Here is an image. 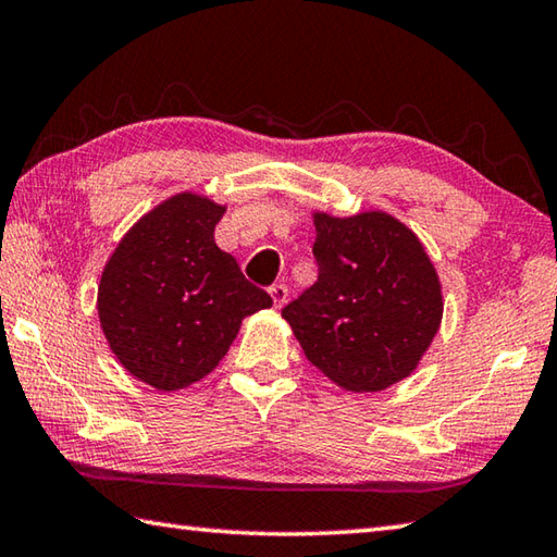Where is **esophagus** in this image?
<instances>
[{"label":"esophagus","mask_w":557,"mask_h":557,"mask_svg":"<svg viewBox=\"0 0 557 557\" xmlns=\"http://www.w3.org/2000/svg\"><path fill=\"white\" fill-rule=\"evenodd\" d=\"M287 287L285 285H272L270 287V297H272V304H275V309H280L282 304L287 301Z\"/></svg>","instance_id":"34e87169"}]
</instances>
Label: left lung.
<instances>
[{
    "instance_id": "8db88e82",
    "label": "left lung",
    "mask_w": 557,
    "mask_h": 557,
    "mask_svg": "<svg viewBox=\"0 0 557 557\" xmlns=\"http://www.w3.org/2000/svg\"><path fill=\"white\" fill-rule=\"evenodd\" d=\"M319 280L282 309L309 362L355 394L418 367L442 323V285L420 238L386 212L313 214Z\"/></svg>"
}]
</instances>
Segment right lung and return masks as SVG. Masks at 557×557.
Here are the masks:
<instances>
[{
	"label": "right lung",
	"instance_id": "add662e5",
	"mask_svg": "<svg viewBox=\"0 0 557 557\" xmlns=\"http://www.w3.org/2000/svg\"><path fill=\"white\" fill-rule=\"evenodd\" d=\"M224 207L181 193L129 228L98 285V319L129 374L157 391L185 388L228 352L246 315L272 307L214 244Z\"/></svg>",
	"mask_w": 557,
	"mask_h": 557
}]
</instances>
